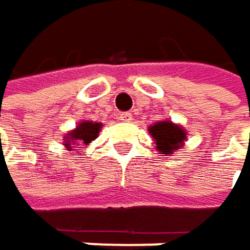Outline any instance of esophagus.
Returning a JSON list of instances; mask_svg holds the SVG:
<instances>
[{"instance_id":"obj_1","label":"esophagus","mask_w":250,"mask_h":250,"mask_svg":"<svg viewBox=\"0 0 250 250\" xmlns=\"http://www.w3.org/2000/svg\"><path fill=\"white\" fill-rule=\"evenodd\" d=\"M118 119L122 121V122H131V121H132V113H129V112H122V113H119Z\"/></svg>"}]
</instances>
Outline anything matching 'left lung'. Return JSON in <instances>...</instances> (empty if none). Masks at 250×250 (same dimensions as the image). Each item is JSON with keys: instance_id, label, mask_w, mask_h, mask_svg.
I'll use <instances>...</instances> for the list:
<instances>
[{"instance_id": "left-lung-1", "label": "left lung", "mask_w": 250, "mask_h": 250, "mask_svg": "<svg viewBox=\"0 0 250 250\" xmlns=\"http://www.w3.org/2000/svg\"><path fill=\"white\" fill-rule=\"evenodd\" d=\"M148 132L154 138L156 148L162 154H173L187 140V131L181 125H175L170 121L156 122L148 128Z\"/></svg>"}]
</instances>
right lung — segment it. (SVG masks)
I'll list each match as a JSON object with an SVG mask.
<instances>
[{"mask_svg":"<svg viewBox=\"0 0 250 250\" xmlns=\"http://www.w3.org/2000/svg\"><path fill=\"white\" fill-rule=\"evenodd\" d=\"M102 124L100 122H91V121H84L81 124H78V126L72 131H69L63 140H65V147L68 151L72 150V146L78 144H85L88 146L93 140L97 138L99 132H100Z\"/></svg>","mask_w":250,"mask_h":250,"instance_id":"1","label":"right lung"}]
</instances>
